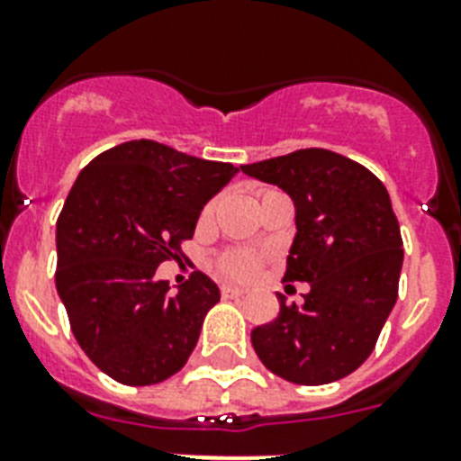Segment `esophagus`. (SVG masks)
Masks as SVG:
<instances>
[{
  "label": "esophagus",
  "mask_w": 461,
  "mask_h": 461,
  "mask_svg": "<svg viewBox=\"0 0 461 461\" xmlns=\"http://www.w3.org/2000/svg\"><path fill=\"white\" fill-rule=\"evenodd\" d=\"M246 292L241 287H230V285H224L222 287V296L224 299H239V296H244Z\"/></svg>",
  "instance_id": "34e87169"
}]
</instances>
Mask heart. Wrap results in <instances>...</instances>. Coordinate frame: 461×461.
<instances>
[{"label": "heart", "instance_id": "b5f03b06", "mask_svg": "<svg viewBox=\"0 0 461 461\" xmlns=\"http://www.w3.org/2000/svg\"><path fill=\"white\" fill-rule=\"evenodd\" d=\"M210 212V208L205 210ZM256 266H258V260L249 256V253H227L220 260V270H222L227 277H237V280H244V277H251L256 273Z\"/></svg>", "mask_w": 461, "mask_h": 461}]
</instances>
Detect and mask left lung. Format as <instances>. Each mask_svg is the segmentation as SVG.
Instances as JSON below:
<instances>
[{
	"label": "left lung",
	"instance_id": "1",
	"mask_svg": "<svg viewBox=\"0 0 461 461\" xmlns=\"http://www.w3.org/2000/svg\"><path fill=\"white\" fill-rule=\"evenodd\" d=\"M294 203L296 234L285 280L308 282L303 306H287L251 332L267 371L296 385H325L371 357L397 302L400 222L383 181L364 165L322 148L241 165Z\"/></svg>",
	"mask_w": 461,
	"mask_h": 461
}]
</instances>
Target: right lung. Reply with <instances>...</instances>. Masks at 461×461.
Instances as JSON below:
<instances>
[{"label": "right lung", "instance_id": "add662e5", "mask_svg": "<svg viewBox=\"0 0 461 461\" xmlns=\"http://www.w3.org/2000/svg\"><path fill=\"white\" fill-rule=\"evenodd\" d=\"M239 169L129 140L90 159L57 220V292L88 358L124 385H155L186 364L220 289L195 270L169 289L159 263L179 258L205 203Z\"/></svg>", "mask_w": 461, "mask_h": 461}]
</instances>
